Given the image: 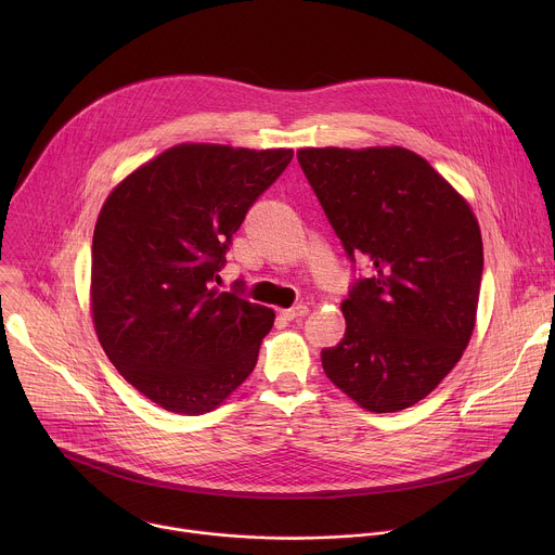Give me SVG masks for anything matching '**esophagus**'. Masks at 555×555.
I'll return each mask as SVG.
<instances>
[{"label": "esophagus", "instance_id": "esophagus-1", "mask_svg": "<svg viewBox=\"0 0 555 555\" xmlns=\"http://www.w3.org/2000/svg\"><path fill=\"white\" fill-rule=\"evenodd\" d=\"M309 313V307L307 305H296V307H289V309H283V315L287 321H294V319H302V315Z\"/></svg>", "mask_w": 555, "mask_h": 555}]
</instances>
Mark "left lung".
Wrapping results in <instances>:
<instances>
[{"instance_id":"obj_1","label":"left lung","mask_w":555,"mask_h":555,"mask_svg":"<svg viewBox=\"0 0 555 555\" xmlns=\"http://www.w3.org/2000/svg\"><path fill=\"white\" fill-rule=\"evenodd\" d=\"M300 169L347 255L369 263L343 300L325 375L364 411L422 402L477 325L483 240L467 199L404 146H305Z\"/></svg>"}]
</instances>
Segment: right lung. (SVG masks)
<instances>
[{"label":"right lung","mask_w":555,"mask_h":555,"mask_svg":"<svg viewBox=\"0 0 555 555\" xmlns=\"http://www.w3.org/2000/svg\"><path fill=\"white\" fill-rule=\"evenodd\" d=\"M292 155L182 142L107 195L92 242V321L118 373L160 409L210 413L253 373L274 309L215 281L232 234Z\"/></svg>","instance_id":"add662e5"}]
</instances>
